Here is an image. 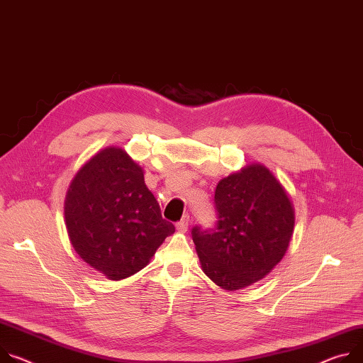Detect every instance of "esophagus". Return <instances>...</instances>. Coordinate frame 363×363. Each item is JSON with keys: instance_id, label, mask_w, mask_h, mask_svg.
<instances>
[{"instance_id": "34e87169", "label": "esophagus", "mask_w": 363, "mask_h": 363, "mask_svg": "<svg viewBox=\"0 0 363 363\" xmlns=\"http://www.w3.org/2000/svg\"><path fill=\"white\" fill-rule=\"evenodd\" d=\"M188 224H189V216L188 214H185L175 225H177V228L179 230L181 233H185L186 230H188Z\"/></svg>"}]
</instances>
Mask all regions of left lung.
Segmentation results:
<instances>
[{
  "label": "left lung",
  "mask_w": 363,
  "mask_h": 363,
  "mask_svg": "<svg viewBox=\"0 0 363 363\" xmlns=\"http://www.w3.org/2000/svg\"><path fill=\"white\" fill-rule=\"evenodd\" d=\"M214 204L216 227L191 232L201 268L223 289L246 288L284 257L295 223L292 203L267 167L252 163L217 184Z\"/></svg>",
  "instance_id": "left-lung-1"
}]
</instances>
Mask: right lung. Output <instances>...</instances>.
I'll return each mask as SVG.
<instances>
[{"label": "right lung", "instance_id": "1", "mask_svg": "<svg viewBox=\"0 0 363 363\" xmlns=\"http://www.w3.org/2000/svg\"><path fill=\"white\" fill-rule=\"evenodd\" d=\"M65 221L75 252L111 281L143 269L175 232L162 218L142 167L114 146L92 156L72 179Z\"/></svg>", "mask_w": 363, "mask_h": 363}]
</instances>
